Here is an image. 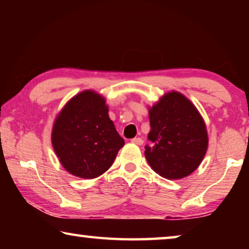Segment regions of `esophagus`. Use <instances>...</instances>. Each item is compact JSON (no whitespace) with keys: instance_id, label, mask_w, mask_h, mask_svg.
<instances>
[{"instance_id":"obj_1","label":"esophagus","mask_w":249,"mask_h":249,"mask_svg":"<svg viewBox=\"0 0 249 249\" xmlns=\"http://www.w3.org/2000/svg\"><path fill=\"white\" fill-rule=\"evenodd\" d=\"M132 142H133V144H136V145H140L141 146V145L144 144V141H142V138L138 137V138H133Z\"/></svg>"}]
</instances>
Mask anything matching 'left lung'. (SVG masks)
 Listing matches in <instances>:
<instances>
[{
    "label": "left lung",
    "instance_id": "8db88e82",
    "mask_svg": "<svg viewBox=\"0 0 249 249\" xmlns=\"http://www.w3.org/2000/svg\"><path fill=\"white\" fill-rule=\"evenodd\" d=\"M150 145L145 146L147 162L169 180L191 175L206 154V126L196 107L183 94L168 92L149 108Z\"/></svg>",
    "mask_w": 249,
    "mask_h": 249
}]
</instances>
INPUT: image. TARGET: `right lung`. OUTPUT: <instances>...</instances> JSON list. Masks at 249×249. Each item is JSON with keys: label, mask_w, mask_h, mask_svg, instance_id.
<instances>
[{"label": "right lung", "mask_w": 249, "mask_h": 249, "mask_svg": "<svg viewBox=\"0 0 249 249\" xmlns=\"http://www.w3.org/2000/svg\"><path fill=\"white\" fill-rule=\"evenodd\" d=\"M52 144L69 174L93 179L113 165L125 142L108 117L105 99L86 90L59 112L53 126Z\"/></svg>", "instance_id": "1"}]
</instances>
